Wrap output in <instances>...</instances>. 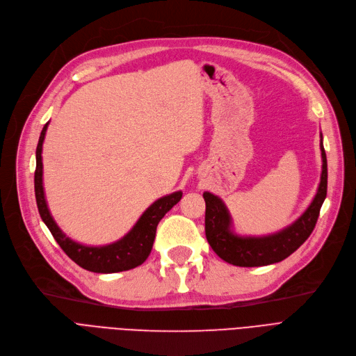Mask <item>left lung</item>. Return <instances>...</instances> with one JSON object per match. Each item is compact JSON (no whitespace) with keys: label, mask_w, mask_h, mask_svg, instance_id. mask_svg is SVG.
I'll list each match as a JSON object with an SVG mask.
<instances>
[{"label":"left lung","mask_w":356,"mask_h":356,"mask_svg":"<svg viewBox=\"0 0 356 356\" xmlns=\"http://www.w3.org/2000/svg\"><path fill=\"white\" fill-rule=\"evenodd\" d=\"M320 149L323 169L314 200L292 225L276 234L264 236H239L234 234L231 229L232 219L225 203L215 194L203 193L206 202V238L222 260L239 267L268 266L285 260L305 243L314 231L320 209L327 195V158L323 147V136Z\"/></svg>","instance_id":"1"}]
</instances>
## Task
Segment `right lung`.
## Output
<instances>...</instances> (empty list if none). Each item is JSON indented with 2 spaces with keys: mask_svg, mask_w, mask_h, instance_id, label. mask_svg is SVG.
Here are the masks:
<instances>
[{
  "mask_svg": "<svg viewBox=\"0 0 356 356\" xmlns=\"http://www.w3.org/2000/svg\"><path fill=\"white\" fill-rule=\"evenodd\" d=\"M47 122L42 129L39 143L36 147V170H35V195L39 215L45 222L52 236L58 245L64 250L68 257L77 263L80 267L95 273H117L125 272V270L134 268L143 264L153 247V241L156 236V227L166 213L172 209L182 197L181 191L165 195L156 200L147 210L140 216L133 229L124 235L117 243H112L102 247H88L76 243V241L65 236L51 216L45 193L44 182H42V145L48 129Z\"/></svg>",
  "mask_w": 356,
  "mask_h": 356,
  "instance_id": "1",
  "label": "right lung"
}]
</instances>
